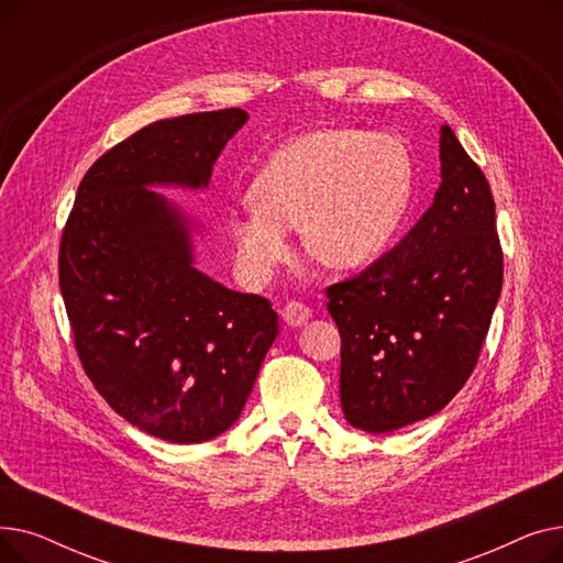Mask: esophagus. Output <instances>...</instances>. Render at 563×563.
I'll list each match as a JSON object with an SVG mask.
<instances>
[{
    "mask_svg": "<svg viewBox=\"0 0 563 563\" xmlns=\"http://www.w3.org/2000/svg\"><path fill=\"white\" fill-rule=\"evenodd\" d=\"M310 317H312V310H310L308 306L299 303V301H289V303L283 308V319H285L287 327H291V329L303 327V323H306Z\"/></svg>",
    "mask_w": 563,
    "mask_h": 563,
    "instance_id": "34e87169",
    "label": "esophagus"
}]
</instances>
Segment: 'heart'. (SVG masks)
<instances>
[{"label": "heart", "instance_id": "b5f03b06", "mask_svg": "<svg viewBox=\"0 0 563 563\" xmlns=\"http://www.w3.org/2000/svg\"><path fill=\"white\" fill-rule=\"evenodd\" d=\"M412 196V162L390 134L319 128L285 143L251 185L253 205L228 217L240 278L269 283L294 255L291 228L331 269L378 257L399 232Z\"/></svg>", "mask_w": 563, "mask_h": 563}]
</instances>
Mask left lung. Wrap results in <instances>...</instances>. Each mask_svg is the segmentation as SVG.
Wrapping results in <instances>:
<instances>
[{
    "label": "left lung",
    "mask_w": 563,
    "mask_h": 563,
    "mask_svg": "<svg viewBox=\"0 0 563 563\" xmlns=\"http://www.w3.org/2000/svg\"><path fill=\"white\" fill-rule=\"evenodd\" d=\"M499 291L490 187L442 125L429 210L390 253L327 291L342 338L346 422L390 433L445 408L477 365Z\"/></svg>",
    "instance_id": "8db88e82"
}]
</instances>
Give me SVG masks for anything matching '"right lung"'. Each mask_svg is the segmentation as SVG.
Instances as JSON below:
<instances>
[{
	"label": "right lung",
	"instance_id": "right-lung-1",
	"mask_svg": "<svg viewBox=\"0 0 563 563\" xmlns=\"http://www.w3.org/2000/svg\"><path fill=\"white\" fill-rule=\"evenodd\" d=\"M246 121L244 109L191 113L111 147L84 175L58 253L88 378L118 416L177 445L240 420L278 335L269 301L198 269L202 223L157 191H205Z\"/></svg>",
	"mask_w": 563,
	"mask_h": 563
}]
</instances>
